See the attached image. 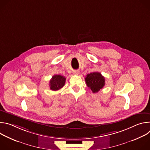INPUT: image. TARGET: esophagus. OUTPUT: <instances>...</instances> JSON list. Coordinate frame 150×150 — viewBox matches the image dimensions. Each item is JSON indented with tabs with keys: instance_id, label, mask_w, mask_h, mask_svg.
Masks as SVG:
<instances>
[{
	"instance_id": "esophagus-1",
	"label": "esophagus",
	"mask_w": 150,
	"mask_h": 150,
	"mask_svg": "<svg viewBox=\"0 0 150 150\" xmlns=\"http://www.w3.org/2000/svg\"><path fill=\"white\" fill-rule=\"evenodd\" d=\"M73 74H74V75H78L79 72H78V71H74L73 72Z\"/></svg>"
}]
</instances>
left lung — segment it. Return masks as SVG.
I'll list each match as a JSON object with an SVG mask.
<instances>
[{
	"label": "left lung",
	"instance_id": "left-lung-1",
	"mask_svg": "<svg viewBox=\"0 0 150 150\" xmlns=\"http://www.w3.org/2000/svg\"><path fill=\"white\" fill-rule=\"evenodd\" d=\"M87 85L93 93H98L105 85V78L99 72H92L87 74L85 78Z\"/></svg>",
	"mask_w": 150,
	"mask_h": 150
}]
</instances>
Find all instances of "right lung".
Returning <instances> with one entry per match:
<instances>
[{"label":"right lung","mask_w":150,"mask_h":150,"mask_svg":"<svg viewBox=\"0 0 150 150\" xmlns=\"http://www.w3.org/2000/svg\"><path fill=\"white\" fill-rule=\"evenodd\" d=\"M66 78L60 75H55L52 76L50 81L49 86L50 90L53 91H57L62 88L65 85Z\"/></svg>","instance_id":"1"}]
</instances>
